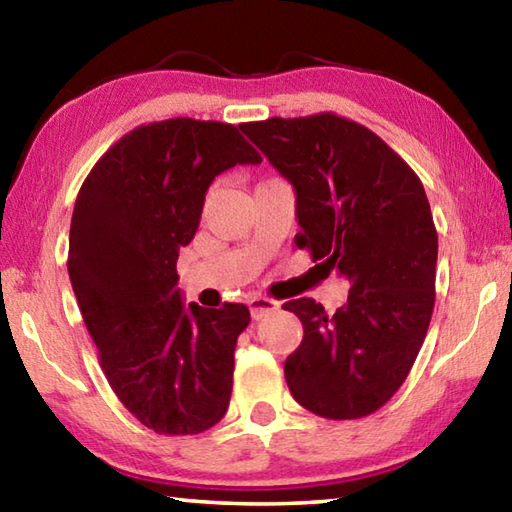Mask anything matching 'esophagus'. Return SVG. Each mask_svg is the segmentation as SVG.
Returning <instances> with one entry per match:
<instances>
[{
  "label": "esophagus",
  "mask_w": 512,
  "mask_h": 512,
  "mask_svg": "<svg viewBox=\"0 0 512 512\" xmlns=\"http://www.w3.org/2000/svg\"><path fill=\"white\" fill-rule=\"evenodd\" d=\"M248 305H250V314H253L255 320L264 318L266 314H273V311L280 307V305H277V300L266 298V296H255L253 300L248 302Z\"/></svg>",
  "instance_id": "obj_1"
}]
</instances>
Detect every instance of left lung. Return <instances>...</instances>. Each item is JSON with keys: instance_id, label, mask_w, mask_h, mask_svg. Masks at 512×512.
Here are the masks:
<instances>
[{"instance_id": "left-lung-1", "label": "left lung", "mask_w": 512, "mask_h": 512, "mask_svg": "<svg viewBox=\"0 0 512 512\" xmlns=\"http://www.w3.org/2000/svg\"><path fill=\"white\" fill-rule=\"evenodd\" d=\"M241 131L296 189L298 248L350 282L332 316L314 298L282 305L305 329L284 361L289 391L327 420L375 413L409 377L436 302L438 232L420 178L370 128L334 112Z\"/></svg>"}]
</instances>
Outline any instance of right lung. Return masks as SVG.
Segmentation results:
<instances>
[{
  "label": "right lung",
  "mask_w": 512,
  "mask_h": 512,
  "mask_svg": "<svg viewBox=\"0 0 512 512\" xmlns=\"http://www.w3.org/2000/svg\"><path fill=\"white\" fill-rule=\"evenodd\" d=\"M257 162L232 124L153 121L112 144L76 196L69 280L110 388L155 433L192 436L228 411L250 311L237 302L185 309L176 262L212 180Z\"/></svg>",
  "instance_id": "add662e5"
}]
</instances>
